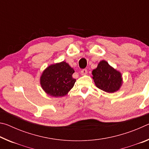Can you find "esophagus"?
Instances as JSON below:
<instances>
[{
    "mask_svg": "<svg viewBox=\"0 0 149 149\" xmlns=\"http://www.w3.org/2000/svg\"><path fill=\"white\" fill-rule=\"evenodd\" d=\"M81 75H86L87 74V70L86 69H83L81 70Z\"/></svg>",
    "mask_w": 149,
    "mask_h": 149,
    "instance_id": "esophagus-1",
    "label": "esophagus"
}]
</instances>
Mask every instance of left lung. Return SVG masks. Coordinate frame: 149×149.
Wrapping results in <instances>:
<instances>
[{"mask_svg":"<svg viewBox=\"0 0 149 149\" xmlns=\"http://www.w3.org/2000/svg\"><path fill=\"white\" fill-rule=\"evenodd\" d=\"M93 79L99 89L107 93L117 91L122 84L120 72L116 70L105 60L100 61L97 68L93 70Z\"/></svg>","mask_w":149,"mask_h":149,"instance_id":"obj_1","label":"left lung"}]
</instances>
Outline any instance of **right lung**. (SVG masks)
Instances as JSON below:
<instances>
[{"mask_svg": "<svg viewBox=\"0 0 149 149\" xmlns=\"http://www.w3.org/2000/svg\"><path fill=\"white\" fill-rule=\"evenodd\" d=\"M74 73V69L65 62L49 65L40 78L42 89L52 97H63L74 87L76 81L72 77Z\"/></svg>", "mask_w": 149, "mask_h": 149, "instance_id": "obj_1", "label": "right lung"}]
</instances>
